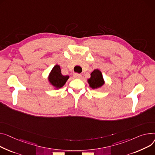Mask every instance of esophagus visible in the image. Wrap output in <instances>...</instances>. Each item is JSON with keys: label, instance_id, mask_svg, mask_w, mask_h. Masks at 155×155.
Listing matches in <instances>:
<instances>
[{"label": "esophagus", "instance_id": "esophagus-1", "mask_svg": "<svg viewBox=\"0 0 155 155\" xmlns=\"http://www.w3.org/2000/svg\"><path fill=\"white\" fill-rule=\"evenodd\" d=\"M74 77L75 78H80L81 77V75L79 74H74Z\"/></svg>", "mask_w": 155, "mask_h": 155}]
</instances>
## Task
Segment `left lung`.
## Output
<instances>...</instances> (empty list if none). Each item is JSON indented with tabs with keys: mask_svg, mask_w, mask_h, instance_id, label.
I'll list each match as a JSON object with an SVG mask.
<instances>
[{
	"mask_svg": "<svg viewBox=\"0 0 155 155\" xmlns=\"http://www.w3.org/2000/svg\"><path fill=\"white\" fill-rule=\"evenodd\" d=\"M89 86L92 89H97L105 84V80L101 72L98 69H95L90 74V78L87 79Z\"/></svg>",
	"mask_w": 155,
	"mask_h": 155,
	"instance_id": "1",
	"label": "left lung"
}]
</instances>
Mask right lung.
I'll list each match as a JSON object with an SVG mask.
<instances>
[{
	"mask_svg": "<svg viewBox=\"0 0 155 155\" xmlns=\"http://www.w3.org/2000/svg\"><path fill=\"white\" fill-rule=\"evenodd\" d=\"M69 78L68 75L61 74L60 67L57 64L50 71L48 76V81L49 84L53 87L54 89L58 90L64 86Z\"/></svg>",
	"mask_w": 155,
	"mask_h": 155,
	"instance_id": "add662e5",
	"label": "right lung"
}]
</instances>
